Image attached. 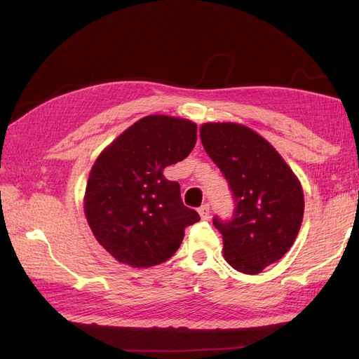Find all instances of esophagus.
<instances>
[{
  "label": "esophagus",
  "mask_w": 359,
  "mask_h": 359,
  "mask_svg": "<svg viewBox=\"0 0 359 359\" xmlns=\"http://www.w3.org/2000/svg\"><path fill=\"white\" fill-rule=\"evenodd\" d=\"M198 211H199V215H201L202 220H208V219H210V212H211V211H210V205H208V203L202 205Z\"/></svg>",
  "instance_id": "obj_1"
}]
</instances>
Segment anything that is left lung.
I'll list each match as a JSON object with an SVG mask.
<instances>
[{"instance_id":"1","label":"left lung","mask_w":359,"mask_h":359,"mask_svg":"<svg viewBox=\"0 0 359 359\" xmlns=\"http://www.w3.org/2000/svg\"><path fill=\"white\" fill-rule=\"evenodd\" d=\"M201 140L232 189L235 214L214 219L223 256L233 269L259 274L295 243L304 217L298 177L265 137L238 123H205Z\"/></svg>"}]
</instances>
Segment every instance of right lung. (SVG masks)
I'll list each match as a JSON object with an SVG mask.
<instances>
[{"instance_id": "right-lung-1", "label": "right lung", "mask_w": 359, "mask_h": 359, "mask_svg": "<svg viewBox=\"0 0 359 359\" xmlns=\"http://www.w3.org/2000/svg\"><path fill=\"white\" fill-rule=\"evenodd\" d=\"M196 123L148 115L107 145L86 181L83 211L99 244L118 262L149 268L180 248L199 214L181 201L180 184L163 175L196 144Z\"/></svg>"}]
</instances>
